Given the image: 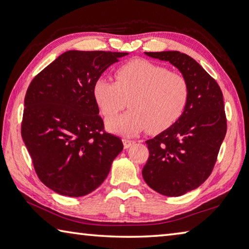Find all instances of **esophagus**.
<instances>
[{"label":"esophagus","instance_id":"1","mask_svg":"<svg viewBox=\"0 0 249 249\" xmlns=\"http://www.w3.org/2000/svg\"><path fill=\"white\" fill-rule=\"evenodd\" d=\"M135 144V142L134 141H130V140H123V145H124V147L125 148H128V147H130L132 145H134Z\"/></svg>","mask_w":249,"mask_h":249}]
</instances>
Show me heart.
I'll return each instance as SVG.
<instances>
[{
	"instance_id": "b5f03b06",
	"label": "heart",
	"mask_w": 249,
	"mask_h": 249,
	"mask_svg": "<svg viewBox=\"0 0 249 249\" xmlns=\"http://www.w3.org/2000/svg\"><path fill=\"white\" fill-rule=\"evenodd\" d=\"M114 78L115 82L98 79L92 90L105 119L129 104L128 112L107 122L111 132L135 135L148 128L158 134L175 125L185 111L190 87L183 74L146 59H133L115 70Z\"/></svg>"
}]
</instances>
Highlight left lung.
Returning a JSON list of instances; mask_svg holds the SVG:
<instances>
[{"mask_svg": "<svg viewBox=\"0 0 249 249\" xmlns=\"http://www.w3.org/2000/svg\"><path fill=\"white\" fill-rule=\"evenodd\" d=\"M169 61L189 82L185 111L170 128L146 142L149 157L142 168L146 183L160 195L180 196L209 178L224 140L227 121L223 93L195 59L180 52L146 53Z\"/></svg>", "mask_w": 249, "mask_h": 249, "instance_id": "left-lung-1", "label": "left lung"}]
</instances>
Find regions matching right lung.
I'll return each instance as SVG.
<instances>
[{
	"mask_svg": "<svg viewBox=\"0 0 249 249\" xmlns=\"http://www.w3.org/2000/svg\"><path fill=\"white\" fill-rule=\"evenodd\" d=\"M127 53L69 50L32 80L24 100L22 133L39 180L67 196H83L107 178L123 149L105 132L93 84Z\"/></svg>",
	"mask_w": 249,
	"mask_h": 249,
	"instance_id": "obj_1",
	"label": "right lung"
}]
</instances>
